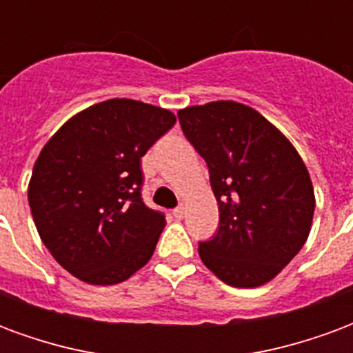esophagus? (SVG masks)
Masks as SVG:
<instances>
[{"label":"esophagus","mask_w":353,"mask_h":353,"mask_svg":"<svg viewBox=\"0 0 353 353\" xmlns=\"http://www.w3.org/2000/svg\"><path fill=\"white\" fill-rule=\"evenodd\" d=\"M172 214H174V219H179V221H181V219H184V214H186V209H184V205H179V207H176L174 211H172Z\"/></svg>","instance_id":"34e87169"}]
</instances>
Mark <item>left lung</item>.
I'll return each mask as SVG.
<instances>
[{
	"mask_svg": "<svg viewBox=\"0 0 353 353\" xmlns=\"http://www.w3.org/2000/svg\"><path fill=\"white\" fill-rule=\"evenodd\" d=\"M182 132L209 167L219 230L199 241L207 268L232 287H259L306 243L316 199L292 144L256 110L234 101L179 112Z\"/></svg>",
	"mask_w": 353,
	"mask_h": 353,
	"instance_id": "8db88e82",
	"label": "left lung"
}]
</instances>
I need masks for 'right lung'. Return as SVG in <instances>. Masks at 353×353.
Listing matches in <instances>:
<instances>
[{"mask_svg":"<svg viewBox=\"0 0 353 353\" xmlns=\"http://www.w3.org/2000/svg\"><path fill=\"white\" fill-rule=\"evenodd\" d=\"M176 121L112 99L68 119L37 157L28 203L54 261L91 285H116L154 254L165 214L142 201L141 157Z\"/></svg>","mask_w":353,"mask_h":353,"instance_id":"obj_1","label":"right lung"}]
</instances>
